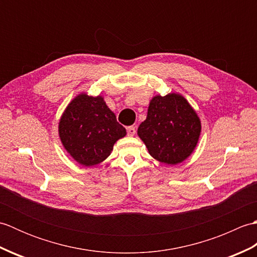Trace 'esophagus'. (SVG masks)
<instances>
[{
    "label": "esophagus",
    "mask_w": 257,
    "mask_h": 257,
    "mask_svg": "<svg viewBox=\"0 0 257 257\" xmlns=\"http://www.w3.org/2000/svg\"><path fill=\"white\" fill-rule=\"evenodd\" d=\"M127 134L129 137H133V136H135L136 134V127H134V125H130V127L127 128Z\"/></svg>",
    "instance_id": "esophagus-1"
}]
</instances>
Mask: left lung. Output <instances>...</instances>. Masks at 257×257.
Wrapping results in <instances>:
<instances>
[{"mask_svg":"<svg viewBox=\"0 0 257 257\" xmlns=\"http://www.w3.org/2000/svg\"><path fill=\"white\" fill-rule=\"evenodd\" d=\"M201 134V120L185 98L170 92L152 97L139 138L156 160L174 166L194 151Z\"/></svg>","mask_w":257,"mask_h":257,"instance_id":"left-lung-1","label":"left lung"}]
</instances>
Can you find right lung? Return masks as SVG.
Returning a JSON list of instances; mask_svg holds the SVG:
<instances>
[{
	"label": "right lung",
	"mask_w": 257,
	"mask_h": 257,
	"mask_svg": "<svg viewBox=\"0 0 257 257\" xmlns=\"http://www.w3.org/2000/svg\"><path fill=\"white\" fill-rule=\"evenodd\" d=\"M58 135L65 150L76 162L92 167L106 160L113 145L127 133L102 96L81 92L64 110Z\"/></svg>",
	"instance_id": "1"
}]
</instances>
